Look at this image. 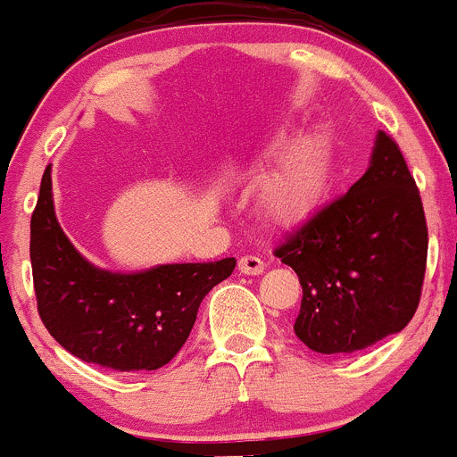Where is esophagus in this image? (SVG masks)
Instances as JSON below:
<instances>
[{
	"mask_svg": "<svg viewBox=\"0 0 457 457\" xmlns=\"http://www.w3.org/2000/svg\"><path fill=\"white\" fill-rule=\"evenodd\" d=\"M237 266H239V272H242V275H262L263 268H266V263H263L260 257L246 255L239 260Z\"/></svg>",
	"mask_w": 457,
	"mask_h": 457,
	"instance_id": "obj_1",
	"label": "esophagus"
}]
</instances>
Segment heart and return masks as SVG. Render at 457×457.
<instances>
[{
	"label": "heart",
	"mask_w": 457,
	"mask_h": 457,
	"mask_svg": "<svg viewBox=\"0 0 457 457\" xmlns=\"http://www.w3.org/2000/svg\"><path fill=\"white\" fill-rule=\"evenodd\" d=\"M246 171L253 178H263V213L279 224H295L314 211L326 191V164L317 136H305L293 143L286 131L272 136L248 160Z\"/></svg>",
	"instance_id": "obj_1"
}]
</instances>
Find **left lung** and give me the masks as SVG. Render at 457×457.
<instances>
[{"label": "left lung", "mask_w": 457, "mask_h": 457, "mask_svg": "<svg viewBox=\"0 0 457 457\" xmlns=\"http://www.w3.org/2000/svg\"><path fill=\"white\" fill-rule=\"evenodd\" d=\"M427 244L416 182L398 145L378 131L368 171L275 248L303 288L299 341L345 356L401 332L420 301Z\"/></svg>", "instance_id": "left-lung-1"}]
</instances>
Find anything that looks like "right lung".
I'll return each instance as SVG.
<instances>
[{
	"label": "right lung",
	"mask_w": 457,
	"mask_h": 457,
	"mask_svg": "<svg viewBox=\"0 0 457 457\" xmlns=\"http://www.w3.org/2000/svg\"><path fill=\"white\" fill-rule=\"evenodd\" d=\"M30 262L39 317L54 341L86 363L116 371L167 365L189 338L202 299L235 268V257L138 272L98 268L56 220L53 167L41 178L30 220Z\"/></svg>",
	"instance_id": "1"
}]
</instances>
